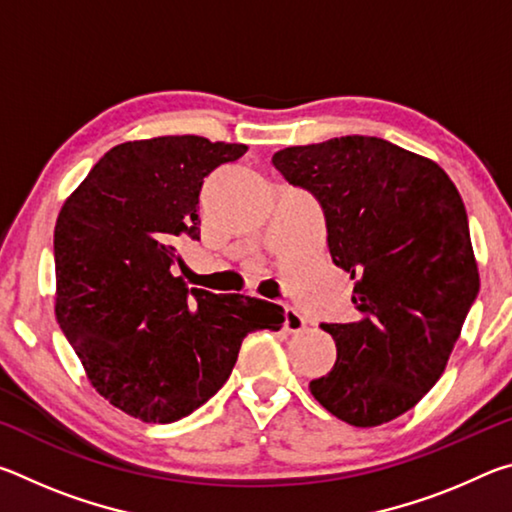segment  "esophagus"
<instances>
[{"mask_svg": "<svg viewBox=\"0 0 512 512\" xmlns=\"http://www.w3.org/2000/svg\"><path fill=\"white\" fill-rule=\"evenodd\" d=\"M302 327H305V318H302L293 307H284V329L296 334L302 332Z\"/></svg>", "mask_w": 512, "mask_h": 512, "instance_id": "obj_1", "label": "esophagus"}]
</instances>
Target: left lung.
I'll return each instance as SVG.
<instances>
[{
    "mask_svg": "<svg viewBox=\"0 0 512 512\" xmlns=\"http://www.w3.org/2000/svg\"><path fill=\"white\" fill-rule=\"evenodd\" d=\"M273 164L323 205L329 255L354 280L359 316L320 325L336 363L309 391L352 427L391 422L443 375L479 293L463 198L436 162L379 137L289 146Z\"/></svg>",
    "mask_w": 512,
    "mask_h": 512,
    "instance_id": "obj_1",
    "label": "left lung"
}]
</instances>
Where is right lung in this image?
I'll use <instances>...</instances> for the list:
<instances>
[{"instance_id":"right-lung-1","label":"right lung","mask_w":512,"mask_h":512,"mask_svg":"<svg viewBox=\"0 0 512 512\" xmlns=\"http://www.w3.org/2000/svg\"><path fill=\"white\" fill-rule=\"evenodd\" d=\"M246 151L198 135L117 144L60 207L56 320L94 391L142 422L196 411L230 377L246 334L284 323L280 305L189 291L171 273L178 237L201 235L203 180Z\"/></svg>"}]
</instances>
